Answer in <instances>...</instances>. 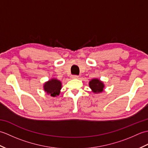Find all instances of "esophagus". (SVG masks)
Instances as JSON below:
<instances>
[{
    "mask_svg": "<svg viewBox=\"0 0 148 148\" xmlns=\"http://www.w3.org/2000/svg\"><path fill=\"white\" fill-rule=\"evenodd\" d=\"M78 77L79 76L77 75H72V76H71V78H72V79H77Z\"/></svg>",
    "mask_w": 148,
    "mask_h": 148,
    "instance_id": "1",
    "label": "esophagus"
}]
</instances>
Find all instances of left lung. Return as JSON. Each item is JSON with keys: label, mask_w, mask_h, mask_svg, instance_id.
<instances>
[{"label": "left lung", "mask_w": 148, "mask_h": 148, "mask_svg": "<svg viewBox=\"0 0 148 148\" xmlns=\"http://www.w3.org/2000/svg\"><path fill=\"white\" fill-rule=\"evenodd\" d=\"M89 85L90 88L93 90L94 93H100L103 90V84L99 79H93L90 81Z\"/></svg>", "instance_id": "1"}]
</instances>
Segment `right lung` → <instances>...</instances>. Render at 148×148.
<instances>
[{"label": "right lung", "mask_w": 148, "mask_h": 148, "mask_svg": "<svg viewBox=\"0 0 148 148\" xmlns=\"http://www.w3.org/2000/svg\"><path fill=\"white\" fill-rule=\"evenodd\" d=\"M61 88V82L55 79L49 80L44 85V89H45V92L52 97H56L60 93V91Z\"/></svg>", "instance_id": "obj_1"}]
</instances>
